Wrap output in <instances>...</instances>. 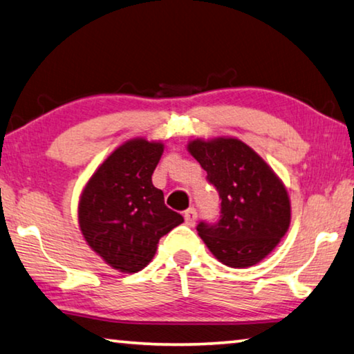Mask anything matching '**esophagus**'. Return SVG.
Wrapping results in <instances>:
<instances>
[{"label": "esophagus", "instance_id": "esophagus-1", "mask_svg": "<svg viewBox=\"0 0 354 354\" xmlns=\"http://www.w3.org/2000/svg\"><path fill=\"white\" fill-rule=\"evenodd\" d=\"M184 221H186L187 225H192L195 224V221H197V211H195L194 208H189L186 213H184Z\"/></svg>", "mask_w": 354, "mask_h": 354}]
</instances>
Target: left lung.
Segmentation results:
<instances>
[{"label": "left lung", "mask_w": 354, "mask_h": 354, "mask_svg": "<svg viewBox=\"0 0 354 354\" xmlns=\"http://www.w3.org/2000/svg\"><path fill=\"white\" fill-rule=\"evenodd\" d=\"M187 151L221 197L219 223L197 227L211 254L234 268L266 259L291 224V200L281 179L235 136L192 140Z\"/></svg>", "instance_id": "obj_1"}]
</instances>
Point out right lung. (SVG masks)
Segmentation results:
<instances>
[{
	"instance_id": "add662e5",
	"label": "right lung",
	"mask_w": 354,
	"mask_h": 354,
	"mask_svg": "<svg viewBox=\"0 0 354 354\" xmlns=\"http://www.w3.org/2000/svg\"><path fill=\"white\" fill-rule=\"evenodd\" d=\"M162 154V141H124L100 163L79 197V230L114 270L145 268L160 236L184 223L181 214L165 207L163 192L152 184Z\"/></svg>"
}]
</instances>
